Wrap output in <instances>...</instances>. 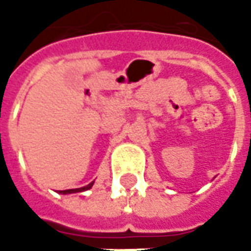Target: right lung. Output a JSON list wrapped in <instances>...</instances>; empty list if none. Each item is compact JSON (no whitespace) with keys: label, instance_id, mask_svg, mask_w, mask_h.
I'll return each mask as SVG.
<instances>
[{"label":"right lung","instance_id":"obj_1","mask_svg":"<svg viewBox=\"0 0 251 251\" xmlns=\"http://www.w3.org/2000/svg\"><path fill=\"white\" fill-rule=\"evenodd\" d=\"M93 183H95V181H92V183H89L88 186H85V187H81V188H71V190H64V191H60V194H73V193H82V191H86V190L92 188Z\"/></svg>","mask_w":251,"mask_h":251}]
</instances>
